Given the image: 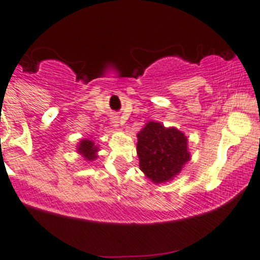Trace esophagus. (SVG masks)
<instances>
[{"mask_svg":"<svg viewBox=\"0 0 260 260\" xmlns=\"http://www.w3.org/2000/svg\"><path fill=\"white\" fill-rule=\"evenodd\" d=\"M112 123H113V127H114V128H117L118 125H119V120H118L117 117L112 118Z\"/></svg>","mask_w":260,"mask_h":260,"instance_id":"obj_1","label":"esophagus"}]
</instances>
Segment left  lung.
Segmentation results:
<instances>
[{
  "instance_id": "obj_1",
  "label": "left lung",
  "mask_w": 260,
  "mask_h": 260,
  "mask_svg": "<svg viewBox=\"0 0 260 260\" xmlns=\"http://www.w3.org/2000/svg\"><path fill=\"white\" fill-rule=\"evenodd\" d=\"M140 169L153 183L171 181L190 161L187 137L177 128L148 122L137 135Z\"/></svg>"
}]
</instances>
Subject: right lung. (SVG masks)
<instances>
[{
	"label": "right lung",
	"mask_w": 260,
	"mask_h": 260,
	"mask_svg": "<svg viewBox=\"0 0 260 260\" xmlns=\"http://www.w3.org/2000/svg\"><path fill=\"white\" fill-rule=\"evenodd\" d=\"M78 153H80L88 161H94L96 158V152H98V147L94 145L93 141L90 140H81L80 143L78 145Z\"/></svg>",
	"instance_id": "add662e5"
}]
</instances>
